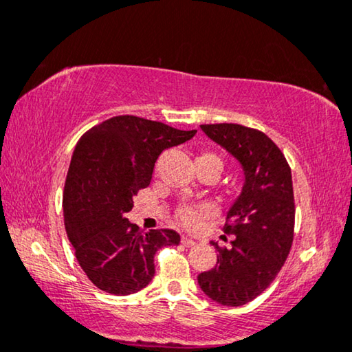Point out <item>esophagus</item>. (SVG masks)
I'll return each mask as SVG.
<instances>
[{
    "mask_svg": "<svg viewBox=\"0 0 352 352\" xmlns=\"http://www.w3.org/2000/svg\"><path fill=\"white\" fill-rule=\"evenodd\" d=\"M182 245H183V246H194V245H196V242H194L192 239L183 237V239H182Z\"/></svg>",
    "mask_w": 352,
    "mask_h": 352,
    "instance_id": "34e87169",
    "label": "esophagus"
}]
</instances>
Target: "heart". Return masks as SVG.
<instances>
[{"instance_id": "1", "label": "heart", "mask_w": 352, "mask_h": 352, "mask_svg": "<svg viewBox=\"0 0 352 352\" xmlns=\"http://www.w3.org/2000/svg\"><path fill=\"white\" fill-rule=\"evenodd\" d=\"M214 213V208L212 206H202V207H183L180 210V221L185 224L188 229H197L201 226L202 219L210 214Z\"/></svg>"}]
</instances>
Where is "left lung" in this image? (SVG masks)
Listing matches in <instances>:
<instances>
[{
  "instance_id": "left-lung-1",
  "label": "left lung",
  "mask_w": 352,
  "mask_h": 352,
  "mask_svg": "<svg viewBox=\"0 0 352 352\" xmlns=\"http://www.w3.org/2000/svg\"><path fill=\"white\" fill-rule=\"evenodd\" d=\"M243 172L242 191L228 212L224 232L230 248L218 251L217 265L197 276L206 296L226 307L245 305L275 280L294 239V191L289 164L281 150L258 129L235 123L201 124Z\"/></svg>"
}]
</instances>
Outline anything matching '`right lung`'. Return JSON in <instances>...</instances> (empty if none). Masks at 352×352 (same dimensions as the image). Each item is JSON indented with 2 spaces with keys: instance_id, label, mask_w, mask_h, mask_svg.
<instances>
[{
  "instance_id": "add662e5",
  "label": "right lung",
  "mask_w": 352,
  "mask_h": 352,
  "mask_svg": "<svg viewBox=\"0 0 352 352\" xmlns=\"http://www.w3.org/2000/svg\"><path fill=\"white\" fill-rule=\"evenodd\" d=\"M196 133L122 115L94 126L77 142L63 217L78 264L101 291L129 296L144 289L155 276L156 251L180 243L175 230L144 232L126 213L140 188L150 185L162 151Z\"/></svg>"
}]
</instances>
